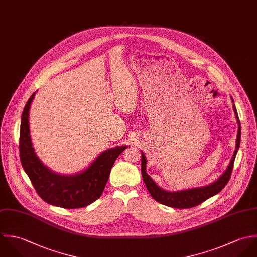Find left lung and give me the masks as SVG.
<instances>
[{"mask_svg":"<svg viewBox=\"0 0 257 257\" xmlns=\"http://www.w3.org/2000/svg\"><path fill=\"white\" fill-rule=\"evenodd\" d=\"M232 99V98H231ZM233 102V100H232ZM233 110L234 114L238 123V131H237V137H236V146H235V151L232 155L231 161L226 169V171L216 180L214 183L202 187V188H197V189H190L186 191H180V192H167L162 189H160L156 184L154 181L148 176L146 173V158L144 154L142 153V161H141V172H142V178L143 181L150 193V195L153 197L155 201L162 205H168L171 207L175 208H191L194 206L201 205L204 203L207 199L211 198L212 196L218 194L228 183L232 169H233V164L235 160V156L237 153V150L239 148L240 144V136H241V127H240V121L237 115V111L235 108V105L233 104Z\"/></svg>","mask_w":257,"mask_h":257,"instance_id":"1","label":"left lung"}]
</instances>
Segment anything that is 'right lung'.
I'll return each instance as SVG.
<instances>
[{
  "label": "right lung",
  "instance_id": "1",
  "mask_svg": "<svg viewBox=\"0 0 257 257\" xmlns=\"http://www.w3.org/2000/svg\"><path fill=\"white\" fill-rule=\"evenodd\" d=\"M36 92L26 104L21 121L20 158L38 195L48 204L64 208L84 207L100 198L117 157L127 147L104 151L84 172L75 176H60L39 160L30 135L29 111Z\"/></svg>",
  "mask_w": 257,
  "mask_h": 257
}]
</instances>
